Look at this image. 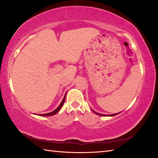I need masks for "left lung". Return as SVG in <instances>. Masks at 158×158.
I'll return each instance as SVG.
<instances>
[{
  "label": "left lung",
  "mask_w": 158,
  "mask_h": 158,
  "mask_svg": "<svg viewBox=\"0 0 158 158\" xmlns=\"http://www.w3.org/2000/svg\"><path fill=\"white\" fill-rule=\"evenodd\" d=\"M94 113L95 114H98V115H100V116H107V115H103V114H98V113H97V112H95V111H94ZM116 114H111V115H108V116H115V115H116Z\"/></svg>",
  "instance_id": "left-lung-1"
}]
</instances>
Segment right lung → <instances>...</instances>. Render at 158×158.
<instances>
[{
  "instance_id": "add662e5",
  "label": "right lung",
  "mask_w": 158,
  "mask_h": 158,
  "mask_svg": "<svg viewBox=\"0 0 158 158\" xmlns=\"http://www.w3.org/2000/svg\"><path fill=\"white\" fill-rule=\"evenodd\" d=\"M65 95L64 96V99H63V101L61 102V103L60 104V105L59 106V107H58L57 109H56V110H54V111H53L52 112H50V113H48V114H40V116H53V115H54V114H56L58 111H59L60 110V108L62 107V106H63V104H64V102H65Z\"/></svg>"
}]
</instances>
